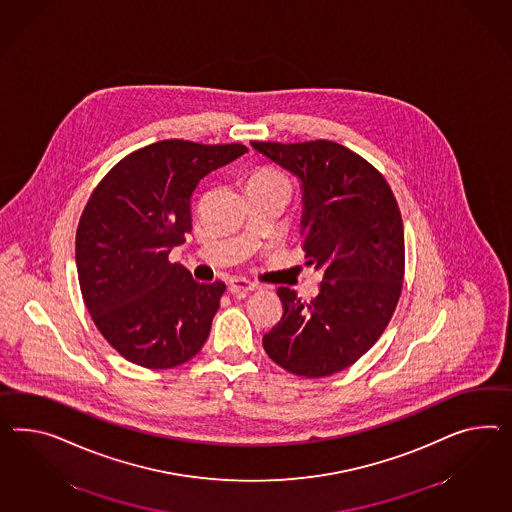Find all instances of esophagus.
Instances as JSON below:
<instances>
[{
    "instance_id": "34e87169",
    "label": "esophagus",
    "mask_w": 512,
    "mask_h": 512,
    "mask_svg": "<svg viewBox=\"0 0 512 512\" xmlns=\"http://www.w3.org/2000/svg\"><path fill=\"white\" fill-rule=\"evenodd\" d=\"M257 289H259L257 283L248 281V279H242V277H235V279H231V283H229V292H231L233 296H238V298H244L248 292L257 291Z\"/></svg>"
}]
</instances>
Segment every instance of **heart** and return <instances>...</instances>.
<instances>
[{
  "label": "heart",
  "instance_id": "obj_1",
  "mask_svg": "<svg viewBox=\"0 0 512 512\" xmlns=\"http://www.w3.org/2000/svg\"><path fill=\"white\" fill-rule=\"evenodd\" d=\"M257 182H287V179L276 171V169H268V167H263V169H257L251 177H249V186L251 184H257Z\"/></svg>",
  "mask_w": 512,
  "mask_h": 512
}]
</instances>
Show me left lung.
I'll return each mask as SVG.
<instances>
[{
    "label": "left lung",
    "mask_w": 512,
    "mask_h": 512,
    "mask_svg": "<svg viewBox=\"0 0 512 512\" xmlns=\"http://www.w3.org/2000/svg\"><path fill=\"white\" fill-rule=\"evenodd\" d=\"M302 180V248L322 272L311 302L279 287L283 317L264 333L266 354L285 371L339 373L380 339L399 304L404 277L401 210L384 175L343 145L251 141Z\"/></svg>",
    "instance_id": "left-lung-1"
}]
</instances>
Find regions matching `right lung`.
Instances as JSON below:
<instances>
[{
	"mask_svg": "<svg viewBox=\"0 0 512 512\" xmlns=\"http://www.w3.org/2000/svg\"><path fill=\"white\" fill-rule=\"evenodd\" d=\"M244 152L164 139L130 152L93 190L76 231L78 279L98 332L125 360L171 369L205 345L225 283H197L167 257L192 231L199 180Z\"/></svg>",
	"mask_w": 512,
	"mask_h": 512,
	"instance_id": "right-lung-1",
	"label": "right lung"
}]
</instances>
